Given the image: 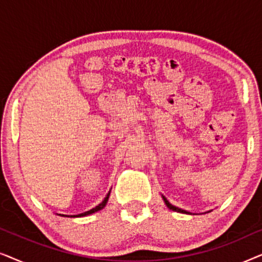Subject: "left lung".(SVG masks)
<instances>
[{
	"label": "left lung",
	"mask_w": 262,
	"mask_h": 262,
	"mask_svg": "<svg viewBox=\"0 0 262 262\" xmlns=\"http://www.w3.org/2000/svg\"><path fill=\"white\" fill-rule=\"evenodd\" d=\"M162 199H163V202H164V204H166V205H167V207H168V209H169V210H173V211H177V212H180V213H186V214H192L191 212H188V211H186V210H182V209H179V207H177V206H174V205H171V204L169 203V202H168V200H167V198H166V196H163L162 195ZM209 212H210V211H209ZM206 213V212H205Z\"/></svg>",
	"instance_id": "1"
}]
</instances>
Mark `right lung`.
Masks as SVG:
<instances>
[{
  "label": "right lung",
  "mask_w": 262,
  "mask_h": 262,
  "mask_svg": "<svg viewBox=\"0 0 262 262\" xmlns=\"http://www.w3.org/2000/svg\"><path fill=\"white\" fill-rule=\"evenodd\" d=\"M110 194H111V191L107 193V195L105 196V199L102 200L101 203L99 204L98 206H95V207H93L92 210H89V211H85V212H83V213H80V214H70V216H68V214H59V216H63V217H71V218H75V217H84V216H89V214H92V213H95V212H98V211H100V210H102L103 207L106 206V204H107V202H108V198H110Z\"/></svg>",
  "instance_id": "1"
}]
</instances>
